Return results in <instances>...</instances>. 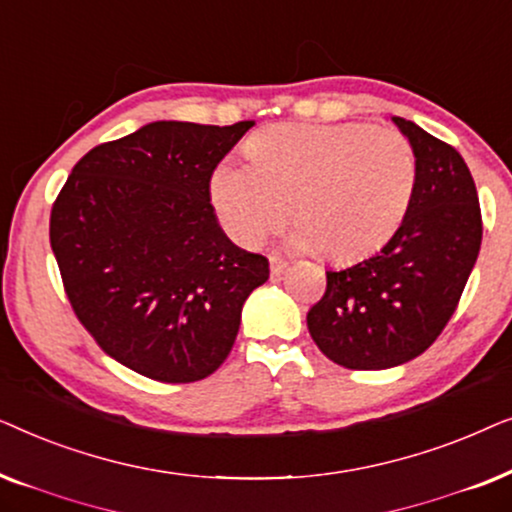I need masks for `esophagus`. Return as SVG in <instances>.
<instances>
[{"instance_id": "1", "label": "esophagus", "mask_w": 512, "mask_h": 512, "mask_svg": "<svg viewBox=\"0 0 512 512\" xmlns=\"http://www.w3.org/2000/svg\"><path fill=\"white\" fill-rule=\"evenodd\" d=\"M286 265H289V263H286L282 256L272 254V256H270V272H272V277H279V275H282V272L286 270Z\"/></svg>"}]
</instances>
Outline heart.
I'll return each mask as SVG.
<instances>
[{
  "label": "heart",
  "mask_w": 512,
  "mask_h": 512,
  "mask_svg": "<svg viewBox=\"0 0 512 512\" xmlns=\"http://www.w3.org/2000/svg\"><path fill=\"white\" fill-rule=\"evenodd\" d=\"M247 153L251 163L223 160L209 181L216 216L242 247L282 228L291 205L293 247L363 258L396 235L417 186L408 139L366 123L270 125Z\"/></svg>",
  "instance_id": "obj_1"
}]
</instances>
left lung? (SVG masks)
<instances>
[{
    "instance_id": "8db88e82",
    "label": "left lung",
    "mask_w": 512,
    "mask_h": 512,
    "mask_svg": "<svg viewBox=\"0 0 512 512\" xmlns=\"http://www.w3.org/2000/svg\"><path fill=\"white\" fill-rule=\"evenodd\" d=\"M417 156V186L380 254L326 272L307 312L312 340L352 370L401 366L426 352L457 310L482 242L478 191L454 146L394 116Z\"/></svg>"
}]
</instances>
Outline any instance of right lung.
Listing matches in <instances>:
<instances>
[{"mask_svg":"<svg viewBox=\"0 0 512 512\" xmlns=\"http://www.w3.org/2000/svg\"><path fill=\"white\" fill-rule=\"evenodd\" d=\"M254 121H156L90 149L51 209V249L83 328L158 382L205 380L226 361L268 258L233 244L209 200L223 156Z\"/></svg>","mask_w":512,"mask_h":512,"instance_id":"add662e5","label":"right lung"}]
</instances>
